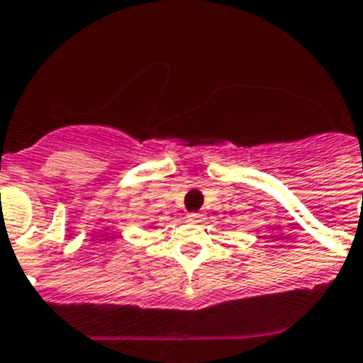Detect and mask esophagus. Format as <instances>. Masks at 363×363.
I'll list each match as a JSON object with an SVG mask.
<instances>
[{
  "mask_svg": "<svg viewBox=\"0 0 363 363\" xmlns=\"http://www.w3.org/2000/svg\"><path fill=\"white\" fill-rule=\"evenodd\" d=\"M203 216L205 214H201V212H188V220H194V222H201Z\"/></svg>",
  "mask_w": 363,
  "mask_h": 363,
  "instance_id": "obj_1",
  "label": "esophagus"
}]
</instances>
